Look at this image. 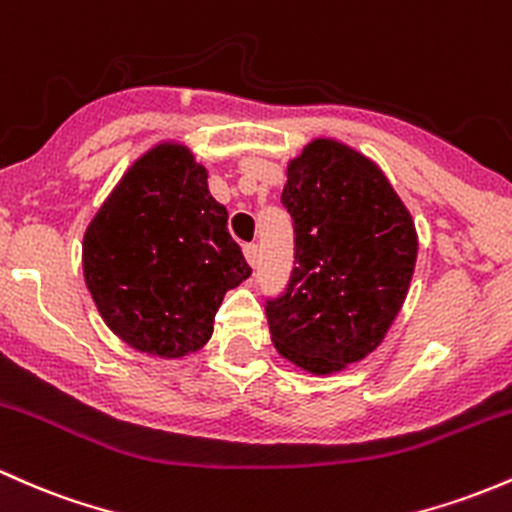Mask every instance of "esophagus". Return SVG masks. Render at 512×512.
Returning a JSON list of instances; mask_svg holds the SVG:
<instances>
[{
  "label": "esophagus",
  "instance_id": "obj_1",
  "mask_svg": "<svg viewBox=\"0 0 512 512\" xmlns=\"http://www.w3.org/2000/svg\"><path fill=\"white\" fill-rule=\"evenodd\" d=\"M244 256H246V261H249V266H256L258 244H244Z\"/></svg>",
  "mask_w": 512,
  "mask_h": 512
}]
</instances>
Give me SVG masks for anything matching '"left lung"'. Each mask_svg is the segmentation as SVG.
<instances>
[{"instance_id": "obj_1", "label": "left lung", "mask_w": 512, "mask_h": 512, "mask_svg": "<svg viewBox=\"0 0 512 512\" xmlns=\"http://www.w3.org/2000/svg\"><path fill=\"white\" fill-rule=\"evenodd\" d=\"M280 202L293 217L295 268L266 300L276 349L310 373L371 354L403 307L417 258L410 212L373 161L315 139L288 166Z\"/></svg>"}]
</instances>
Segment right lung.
<instances>
[{
  "label": "right lung",
  "instance_id": "1",
  "mask_svg": "<svg viewBox=\"0 0 512 512\" xmlns=\"http://www.w3.org/2000/svg\"><path fill=\"white\" fill-rule=\"evenodd\" d=\"M190 148L158 144L134 163L82 241L85 283L131 349L180 359L212 337L224 293L251 276Z\"/></svg>",
  "mask_w": 512,
  "mask_h": 512
}]
</instances>
